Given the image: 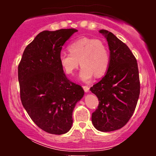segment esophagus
Returning a JSON list of instances; mask_svg holds the SVG:
<instances>
[{
  "label": "esophagus",
  "mask_w": 156,
  "mask_h": 156,
  "mask_svg": "<svg viewBox=\"0 0 156 156\" xmlns=\"http://www.w3.org/2000/svg\"><path fill=\"white\" fill-rule=\"evenodd\" d=\"M83 89L84 92H88L89 91V87H88V86H83Z\"/></svg>",
  "instance_id": "34e87169"
}]
</instances>
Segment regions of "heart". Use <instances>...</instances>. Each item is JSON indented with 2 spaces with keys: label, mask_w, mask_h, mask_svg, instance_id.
I'll list each match as a JSON object with an SVG mask.
<instances>
[{
  "label": "heart",
  "mask_w": 156,
  "mask_h": 156,
  "mask_svg": "<svg viewBox=\"0 0 156 156\" xmlns=\"http://www.w3.org/2000/svg\"><path fill=\"white\" fill-rule=\"evenodd\" d=\"M69 53H62L58 57L59 64L64 72L73 75L82 66L80 78L89 82L94 75H104L110 64V53L107 44L101 39L83 37L73 42L68 46Z\"/></svg>",
  "instance_id": "heart-1"
}]
</instances>
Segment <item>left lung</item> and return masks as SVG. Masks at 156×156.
I'll list each match as a JSON object with an SVG mask.
<instances>
[{
  "instance_id": "obj_1",
  "label": "left lung",
  "mask_w": 156,
  "mask_h": 156,
  "mask_svg": "<svg viewBox=\"0 0 156 156\" xmlns=\"http://www.w3.org/2000/svg\"><path fill=\"white\" fill-rule=\"evenodd\" d=\"M110 51V64L105 76L90 90L98 97L99 105L92 113L97 130L110 132L120 129L133 115L140 94L136 59L129 48L113 34L102 29Z\"/></svg>"
}]
</instances>
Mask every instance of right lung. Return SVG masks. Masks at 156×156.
Listing matches in <instances>:
<instances>
[{
	"label": "right lung",
	"instance_id": "add662e5",
	"mask_svg": "<svg viewBox=\"0 0 156 156\" xmlns=\"http://www.w3.org/2000/svg\"><path fill=\"white\" fill-rule=\"evenodd\" d=\"M74 28L40 32L27 45L18 66L20 99L39 128L51 134L66 133L73 125V112L83 97L80 85L67 79L58 57Z\"/></svg>",
	"mask_w": 156,
	"mask_h": 156
}]
</instances>
